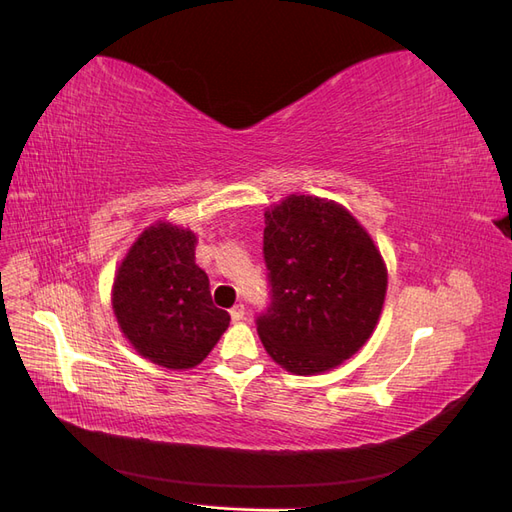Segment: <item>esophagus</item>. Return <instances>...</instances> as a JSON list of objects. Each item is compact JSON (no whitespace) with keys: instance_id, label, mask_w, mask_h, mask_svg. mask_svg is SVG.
<instances>
[{"instance_id":"esophagus-1","label":"esophagus","mask_w":512,"mask_h":512,"mask_svg":"<svg viewBox=\"0 0 512 512\" xmlns=\"http://www.w3.org/2000/svg\"><path fill=\"white\" fill-rule=\"evenodd\" d=\"M229 313H231V320H233V322H242V320H244V305H242V303L233 305Z\"/></svg>"}]
</instances>
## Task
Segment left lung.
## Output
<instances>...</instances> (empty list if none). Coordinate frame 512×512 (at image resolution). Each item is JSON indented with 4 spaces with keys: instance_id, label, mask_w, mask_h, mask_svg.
Returning <instances> with one entry per match:
<instances>
[{
    "instance_id": "obj_1",
    "label": "left lung",
    "mask_w": 512,
    "mask_h": 512,
    "mask_svg": "<svg viewBox=\"0 0 512 512\" xmlns=\"http://www.w3.org/2000/svg\"><path fill=\"white\" fill-rule=\"evenodd\" d=\"M270 307L257 318L268 355L298 376L329 372L363 348L381 318L387 268L344 205L290 194L268 207Z\"/></svg>"
}]
</instances>
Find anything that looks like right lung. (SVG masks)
<instances>
[{"label": "right lung", "mask_w": 512, "mask_h": 512, "mask_svg": "<svg viewBox=\"0 0 512 512\" xmlns=\"http://www.w3.org/2000/svg\"><path fill=\"white\" fill-rule=\"evenodd\" d=\"M194 248V231L157 220L129 246L112 285L121 333L140 357L166 370L199 365L231 320L212 303Z\"/></svg>", "instance_id": "add662e5"}]
</instances>
